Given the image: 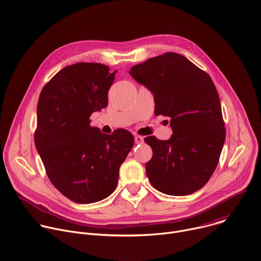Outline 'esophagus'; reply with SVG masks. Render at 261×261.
Returning <instances> with one entry per match:
<instances>
[{
	"label": "esophagus",
	"mask_w": 261,
	"mask_h": 261,
	"mask_svg": "<svg viewBox=\"0 0 261 261\" xmlns=\"http://www.w3.org/2000/svg\"><path fill=\"white\" fill-rule=\"evenodd\" d=\"M134 140H135V143H138V144H140V143H143V137L142 136H139V135H135L134 136Z\"/></svg>",
	"instance_id": "1"
}]
</instances>
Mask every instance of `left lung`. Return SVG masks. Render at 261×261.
<instances>
[{"instance_id":"1","label":"left lung","mask_w":261,"mask_h":261,"mask_svg":"<svg viewBox=\"0 0 261 261\" xmlns=\"http://www.w3.org/2000/svg\"><path fill=\"white\" fill-rule=\"evenodd\" d=\"M130 75L154 95L155 115L170 119L168 140L145 137L153 157L145 164L158 191L184 196L202 188L214 173L225 141L217 89L208 74L175 53L133 66Z\"/></svg>"}]
</instances>
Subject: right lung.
Instances as JSON below:
<instances>
[{"instance_id": "right-lung-1", "label": "right lung", "mask_w": 261, "mask_h": 261, "mask_svg": "<svg viewBox=\"0 0 261 261\" xmlns=\"http://www.w3.org/2000/svg\"><path fill=\"white\" fill-rule=\"evenodd\" d=\"M116 72L99 63L70 65L39 96L35 145L51 184L74 202L93 203L113 193L134 144L125 129L107 135L90 125L94 111L107 106Z\"/></svg>"}]
</instances>
